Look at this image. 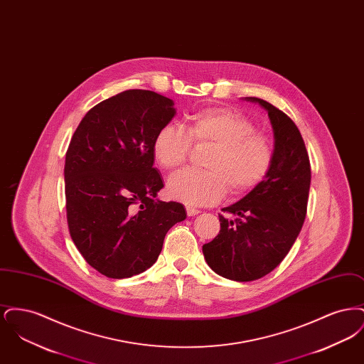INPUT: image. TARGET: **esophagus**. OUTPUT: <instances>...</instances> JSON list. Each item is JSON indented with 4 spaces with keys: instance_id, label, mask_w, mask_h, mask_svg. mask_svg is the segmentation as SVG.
Wrapping results in <instances>:
<instances>
[{
    "instance_id": "obj_1",
    "label": "esophagus",
    "mask_w": 364,
    "mask_h": 364,
    "mask_svg": "<svg viewBox=\"0 0 364 364\" xmlns=\"http://www.w3.org/2000/svg\"><path fill=\"white\" fill-rule=\"evenodd\" d=\"M200 211L199 210H196V208H187V215H190V217H193V215H198Z\"/></svg>"
}]
</instances>
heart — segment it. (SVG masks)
<instances>
[{
  "instance_id": "b5f03b06",
  "label": "heart",
  "mask_w": 364,
  "mask_h": 364,
  "mask_svg": "<svg viewBox=\"0 0 364 364\" xmlns=\"http://www.w3.org/2000/svg\"><path fill=\"white\" fill-rule=\"evenodd\" d=\"M193 146H213L205 158L203 172H184L172 177L168 191L187 206L218 203L228 192L236 196L258 188L270 173L274 146L266 134L240 112L228 107H208L190 114L186 131L166 124L153 139V156L166 172L180 171Z\"/></svg>"
}]
</instances>
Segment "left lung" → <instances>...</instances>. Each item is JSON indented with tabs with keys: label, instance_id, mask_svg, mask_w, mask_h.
Instances as JSON below:
<instances>
[{
	"label": "left lung",
	"instance_id": "obj_1",
	"mask_svg": "<svg viewBox=\"0 0 364 364\" xmlns=\"http://www.w3.org/2000/svg\"><path fill=\"white\" fill-rule=\"evenodd\" d=\"M267 110L274 131V162L266 180L218 214L221 229L203 245L208 266L233 281H254L273 272L289 252L304 224L311 183L310 158L291 117L263 100L245 97Z\"/></svg>",
	"mask_w": 364,
	"mask_h": 364
}]
</instances>
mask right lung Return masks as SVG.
<instances>
[{
	"mask_svg": "<svg viewBox=\"0 0 364 364\" xmlns=\"http://www.w3.org/2000/svg\"><path fill=\"white\" fill-rule=\"evenodd\" d=\"M173 101L149 90H125L90 109L65 154L70 237L106 277H132L158 259L168 230L186 220L177 202H161L153 139L173 119Z\"/></svg>",
	"mask_w": 364,
	"mask_h": 364,
	"instance_id": "add662e5",
	"label": "right lung"
}]
</instances>
